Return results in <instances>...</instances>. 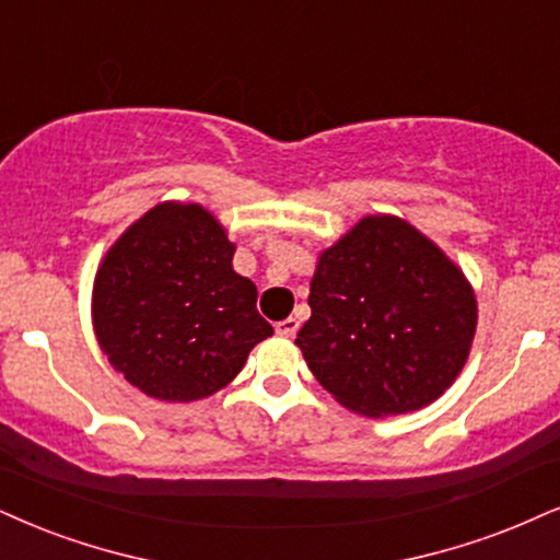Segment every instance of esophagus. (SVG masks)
Masks as SVG:
<instances>
[{
    "instance_id": "esophagus-1",
    "label": "esophagus",
    "mask_w": 560,
    "mask_h": 560,
    "mask_svg": "<svg viewBox=\"0 0 560 560\" xmlns=\"http://www.w3.org/2000/svg\"><path fill=\"white\" fill-rule=\"evenodd\" d=\"M275 332H278L280 337H293L295 332H299V319L288 316V319L275 324Z\"/></svg>"
}]
</instances>
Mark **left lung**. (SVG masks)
<instances>
[{
    "mask_svg": "<svg viewBox=\"0 0 560 560\" xmlns=\"http://www.w3.org/2000/svg\"><path fill=\"white\" fill-rule=\"evenodd\" d=\"M295 345L329 395L361 416L420 410L470 353L475 293L405 220L369 215L319 257Z\"/></svg>",
    "mask_w": 560,
    "mask_h": 560,
    "instance_id": "8db88e82",
    "label": "left lung"
}]
</instances>
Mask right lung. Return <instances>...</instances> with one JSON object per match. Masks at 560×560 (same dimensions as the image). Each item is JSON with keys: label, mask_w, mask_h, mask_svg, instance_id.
Wrapping results in <instances>:
<instances>
[{"label": "right lung", "mask_w": 560, "mask_h": 560, "mask_svg": "<svg viewBox=\"0 0 560 560\" xmlns=\"http://www.w3.org/2000/svg\"><path fill=\"white\" fill-rule=\"evenodd\" d=\"M233 244L199 205L165 202L112 246L95 275L93 324L129 384L165 402L215 395L272 335Z\"/></svg>", "instance_id": "1"}]
</instances>
